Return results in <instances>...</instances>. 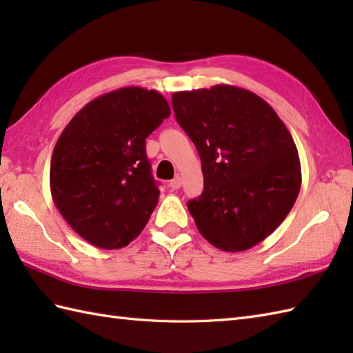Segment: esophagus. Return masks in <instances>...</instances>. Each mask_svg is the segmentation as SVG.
<instances>
[{
    "mask_svg": "<svg viewBox=\"0 0 353 353\" xmlns=\"http://www.w3.org/2000/svg\"><path fill=\"white\" fill-rule=\"evenodd\" d=\"M182 183H183L182 177H181V176H176V177L172 179V181L170 182V186H171L172 190H179V188H182Z\"/></svg>",
    "mask_w": 353,
    "mask_h": 353,
    "instance_id": "esophagus-1",
    "label": "esophagus"
}]
</instances>
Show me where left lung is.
Returning a JSON list of instances; mask_svg holds the SVG:
<instances>
[{"mask_svg":"<svg viewBox=\"0 0 353 353\" xmlns=\"http://www.w3.org/2000/svg\"><path fill=\"white\" fill-rule=\"evenodd\" d=\"M171 103L201 161L203 192L186 203L200 234L224 252L264 241L301 191L287 125L265 100L238 86L174 92Z\"/></svg>","mask_w":353,"mask_h":353,"instance_id":"8db88e82","label":"left lung"}]
</instances>
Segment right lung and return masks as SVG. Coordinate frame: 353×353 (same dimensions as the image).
Masks as SVG:
<instances>
[{
  "label": "right lung",
  "instance_id": "right-lung-1",
  "mask_svg": "<svg viewBox=\"0 0 353 353\" xmlns=\"http://www.w3.org/2000/svg\"><path fill=\"white\" fill-rule=\"evenodd\" d=\"M168 117L159 92L127 86L97 97L63 129L51 156V197L88 243L121 249L145 228L159 201L145 139Z\"/></svg>",
  "mask_w": 353,
  "mask_h": 353
}]
</instances>
